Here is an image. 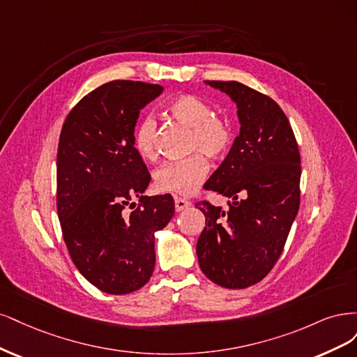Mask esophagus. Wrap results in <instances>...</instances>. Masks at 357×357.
<instances>
[{
	"instance_id": "obj_1",
	"label": "esophagus",
	"mask_w": 357,
	"mask_h": 357,
	"mask_svg": "<svg viewBox=\"0 0 357 357\" xmlns=\"http://www.w3.org/2000/svg\"><path fill=\"white\" fill-rule=\"evenodd\" d=\"M191 206V202H188V200H185V199H175V209H176V212H182V211H185V209H188Z\"/></svg>"
}]
</instances>
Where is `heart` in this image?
<instances>
[{"label":"heart","instance_id":"heart-1","mask_svg":"<svg viewBox=\"0 0 357 357\" xmlns=\"http://www.w3.org/2000/svg\"><path fill=\"white\" fill-rule=\"evenodd\" d=\"M166 112L178 124L190 129L187 149L195 151L188 157L160 166L154 174L158 191L176 195H191L200 188L209 174V162L204 153L213 160L222 158L233 144V129L228 120L215 116L211 103L192 95L172 99ZM133 148L141 158H155V121L142 119L133 130Z\"/></svg>","mask_w":357,"mask_h":357}]
</instances>
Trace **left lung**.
I'll return each instance as SVG.
<instances>
[{
  "instance_id": "obj_1",
  "label": "left lung",
  "mask_w": 357,
  "mask_h": 357,
  "mask_svg": "<svg viewBox=\"0 0 357 357\" xmlns=\"http://www.w3.org/2000/svg\"><path fill=\"white\" fill-rule=\"evenodd\" d=\"M237 105L240 135L206 190L228 209L195 206L206 216L197 241L202 271L228 289H245L271 271L300 209L301 157L289 120L270 96L237 82H206Z\"/></svg>"
}]
</instances>
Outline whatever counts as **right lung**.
<instances>
[{
    "mask_svg": "<svg viewBox=\"0 0 357 357\" xmlns=\"http://www.w3.org/2000/svg\"><path fill=\"white\" fill-rule=\"evenodd\" d=\"M163 90L114 79L79 100L62 126L56 206L65 245L78 271L111 295L130 294L149 280L154 233L175 213L170 194L142 195L151 175L133 148L139 111Z\"/></svg>",
    "mask_w": 357,
    "mask_h": 357,
    "instance_id": "right-lung-1",
    "label": "right lung"
}]
</instances>
